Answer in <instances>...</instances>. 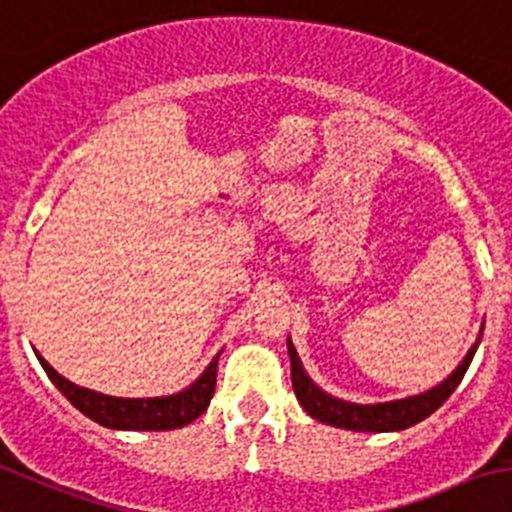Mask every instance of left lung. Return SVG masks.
I'll list each match as a JSON object with an SVG mask.
<instances>
[{
	"instance_id": "8db88e82",
	"label": "left lung",
	"mask_w": 512,
	"mask_h": 512,
	"mask_svg": "<svg viewBox=\"0 0 512 512\" xmlns=\"http://www.w3.org/2000/svg\"><path fill=\"white\" fill-rule=\"evenodd\" d=\"M480 345V337L470 352L465 355V360L455 367L448 375V380H443L440 385H435L433 390H425L420 395H410L403 400H390V403H375V405H357L347 403V400L332 398L325 390H320L315 382L310 380V375L302 367L300 355H297L295 345L287 340V352H290V370H292V388H295L297 400L305 408L307 415H312L315 420L325 425H335V428L345 430H357V433H393V430H405L410 425L420 423L428 415H433L445 400L453 395V390L458 388L463 375L468 372L470 362H473L475 350Z\"/></svg>"
}]
</instances>
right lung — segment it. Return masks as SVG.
I'll return each mask as SVG.
<instances>
[{
    "label": "right lung",
    "instance_id": "1",
    "mask_svg": "<svg viewBox=\"0 0 512 512\" xmlns=\"http://www.w3.org/2000/svg\"><path fill=\"white\" fill-rule=\"evenodd\" d=\"M37 360L42 362L44 372L57 385L59 393L94 423L112 430H175L200 418L210 405L212 395H215L220 355H215V360L207 365V370L192 382L190 388L175 395H162V398H112V395L94 393V390L79 388L67 377L59 375L39 352Z\"/></svg>",
    "mask_w": 512,
    "mask_h": 512
}]
</instances>
